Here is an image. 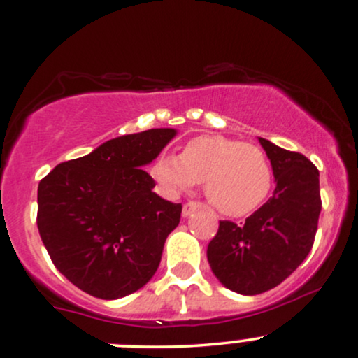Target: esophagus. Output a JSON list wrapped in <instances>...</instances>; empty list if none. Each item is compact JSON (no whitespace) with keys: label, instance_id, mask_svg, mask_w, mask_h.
<instances>
[{"label":"esophagus","instance_id":"1","mask_svg":"<svg viewBox=\"0 0 358 358\" xmlns=\"http://www.w3.org/2000/svg\"><path fill=\"white\" fill-rule=\"evenodd\" d=\"M198 206H200V203H198V201H187V203L183 205V210H182L183 217H188V215H190L192 212H195Z\"/></svg>","mask_w":358,"mask_h":358}]
</instances>
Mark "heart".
Instances as JSON below:
<instances>
[{
    "instance_id": "obj_1",
    "label": "heart",
    "mask_w": 358,
    "mask_h": 358,
    "mask_svg": "<svg viewBox=\"0 0 358 358\" xmlns=\"http://www.w3.org/2000/svg\"><path fill=\"white\" fill-rule=\"evenodd\" d=\"M153 180L170 195L205 182V195L228 217L252 213L268 198L273 166L260 146L222 135H200L182 153H162L150 168Z\"/></svg>"
}]
</instances>
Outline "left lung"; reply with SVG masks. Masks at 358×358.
I'll use <instances>...</instances> for the list:
<instances>
[{
    "label": "left lung",
    "instance_id": "1",
    "mask_svg": "<svg viewBox=\"0 0 358 358\" xmlns=\"http://www.w3.org/2000/svg\"><path fill=\"white\" fill-rule=\"evenodd\" d=\"M258 140L273 166V196L243 225L222 220L206 250L215 277L242 295L264 294L299 268L312 250L322 210L317 166L302 153Z\"/></svg>",
    "mask_w": 358,
    "mask_h": 358
}]
</instances>
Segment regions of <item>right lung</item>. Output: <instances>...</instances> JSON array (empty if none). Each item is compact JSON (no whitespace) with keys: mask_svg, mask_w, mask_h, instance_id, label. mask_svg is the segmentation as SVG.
Returning <instances> with one entry per match:
<instances>
[{"mask_svg":"<svg viewBox=\"0 0 358 358\" xmlns=\"http://www.w3.org/2000/svg\"><path fill=\"white\" fill-rule=\"evenodd\" d=\"M176 135L153 128L106 141L63 162L38 185V230L51 262L75 287L103 300L150 282L182 203L153 192L141 170Z\"/></svg>","mask_w":358,"mask_h":358,"instance_id":"1","label":"right lung"}]
</instances>
